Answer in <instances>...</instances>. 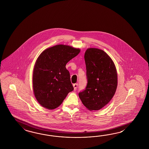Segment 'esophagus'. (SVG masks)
I'll use <instances>...</instances> for the list:
<instances>
[{
	"mask_svg": "<svg viewBox=\"0 0 149 149\" xmlns=\"http://www.w3.org/2000/svg\"><path fill=\"white\" fill-rule=\"evenodd\" d=\"M73 88H74V90H76L77 88V86H78V84L76 83V84H74L73 85Z\"/></svg>",
	"mask_w": 149,
	"mask_h": 149,
	"instance_id": "obj_1",
	"label": "esophagus"
}]
</instances>
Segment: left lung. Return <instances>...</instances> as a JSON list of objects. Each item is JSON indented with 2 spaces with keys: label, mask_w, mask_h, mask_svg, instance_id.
Wrapping results in <instances>:
<instances>
[{
  "label": "left lung",
  "mask_w": 149,
  "mask_h": 149,
  "mask_svg": "<svg viewBox=\"0 0 149 149\" xmlns=\"http://www.w3.org/2000/svg\"><path fill=\"white\" fill-rule=\"evenodd\" d=\"M88 83L79 93L84 106L89 111H98L114 96L118 85L115 65L110 56L101 49L90 48L84 54Z\"/></svg>",
  "instance_id": "obj_1"
}]
</instances>
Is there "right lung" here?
I'll return each mask as SVG.
<instances>
[{
	"instance_id": "obj_1",
	"label": "right lung",
	"mask_w": 149,
	"mask_h": 149,
	"mask_svg": "<svg viewBox=\"0 0 149 149\" xmlns=\"http://www.w3.org/2000/svg\"><path fill=\"white\" fill-rule=\"evenodd\" d=\"M80 49L58 45L43 51L36 60L33 74L34 95L41 106L53 109L73 90L66 65Z\"/></svg>"
}]
</instances>
